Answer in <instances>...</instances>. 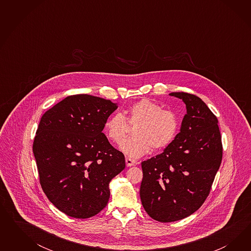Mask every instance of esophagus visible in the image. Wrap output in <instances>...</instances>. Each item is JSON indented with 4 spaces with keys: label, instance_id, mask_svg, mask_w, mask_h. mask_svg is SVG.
Segmentation results:
<instances>
[{
    "label": "esophagus",
    "instance_id": "obj_1",
    "mask_svg": "<svg viewBox=\"0 0 251 251\" xmlns=\"http://www.w3.org/2000/svg\"><path fill=\"white\" fill-rule=\"evenodd\" d=\"M125 161H126V166H127V167L134 166V164L136 163V161H135V160L130 159L129 157H126Z\"/></svg>",
    "mask_w": 251,
    "mask_h": 251
}]
</instances>
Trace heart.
<instances>
[{
	"mask_svg": "<svg viewBox=\"0 0 251 251\" xmlns=\"http://www.w3.org/2000/svg\"><path fill=\"white\" fill-rule=\"evenodd\" d=\"M126 118L121 113H115L106 119L104 130L106 137L120 143L125 137L130 126L134 137L125 139L120 149L131 158H138L150 152L166 148L170 145L178 131V119L168 109H164L158 103L141 99L129 106L125 111Z\"/></svg>",
	"mask_w": 251,
	"mask_h": 251,
	"instance_id": "b5f03b06",
	"label": "heart"
}]
</instances>
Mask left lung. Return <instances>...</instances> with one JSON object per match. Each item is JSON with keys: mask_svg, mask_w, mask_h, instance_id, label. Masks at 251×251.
Instances as JSON below:
<instances>
[{"mask_svg": "<svg viewBox=\"0 0 251 251\" xmlns=\"http://www.w3.org/2000/svg\"><path fill=\"white\" fill-rule=\"evenodd\" d=\"M187 114L164 152L142 162V204L154 220L169 223L195 213L205 201L223 157L218 120L197 96L176 92Z\"/></svg>", "mask_w": 251, "mask_h": 251, "instance_id": "left-lung-1", "label": "left lung"}]
</instances>
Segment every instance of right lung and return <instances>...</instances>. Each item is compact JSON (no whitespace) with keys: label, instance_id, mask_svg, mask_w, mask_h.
I'll list each match as a JSON object with an SVG mask.
<instances>
[{"label":"right lung","instance_id":"1","mask_svg":"<svg viewBox=\"0 0 251 251\" xmlns=\"http://www.w3.org/2000/svg\"><path fill=\"white\" fill-rule=\"evenodd\" d=\"M117 103L90 95L69 96L41 117L33 143L39 182L57 209L89 218L108 201L110 180L125 168L122 152L102 132Z\"/></svg>","mask_w":251,"mask_h":251}]
</instances>
